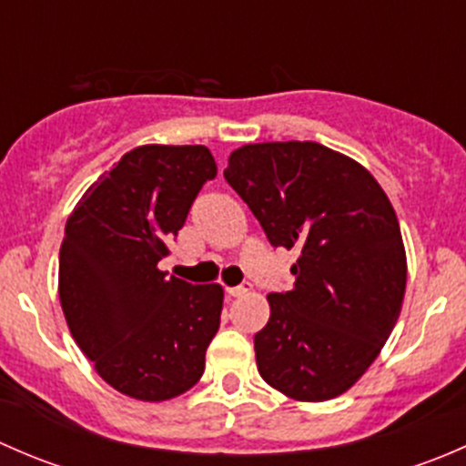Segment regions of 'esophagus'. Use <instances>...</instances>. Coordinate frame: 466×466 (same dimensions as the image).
<instances>
[{
	"instance_id": "1",
	"label": "esophagus",
	"mask_w": 466,
	"mask_h": 466,
	"mask_svg": "<svg viewBox=\"0 0 466 466\" xmlns=\"http://www.w3.org/2000/svg\"><path fill=\"white\" fill-rule=\"evenodd\" d=\"M250 289H252L250 281H243V284H238V286H229V289H225V290H228L229 298H241V295H246L248 290H250Z\"/></svg>"
}]
</instances>
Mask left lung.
I'll list each match as a JSON object with an SVG mask.
<instances>
[{
    "label": "left lung",
    "mask_w": 466,
    "mask_h": 466,
    "mask_svg": "<svg viewBox=\"0 0 466 466\" xmlns=\"http://www.w3.org/2000/svg\"><path fill=\"white\" fill-rule=\"evenodd\" d=\"M223 176L270 246L299 255L293 289L268 295L259 374L298 401L338 397L374 363L401 313L406 250L388 196L359 162L316 142L248 144Z\"/></svg>",
    "instance_id": "1"
}]
</instances>
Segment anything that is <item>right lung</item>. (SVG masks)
I'll return each mask as SVG.
<instances>
[{
  "instance_id": "obj_1",
  "label": "right lung",
  "mask_w": 466,
  "mask_h": 466,
  "mask_svg": "<svg viewBox=\"0 0 466 466\" xmlns=\"http://www.w3.org/2000/svg\"><path fill=\"white\" fill-rule=\"evenodd\" d=\"M214 177L205 146H139L65 225L58 293L69 331L101 379L133 399H173L205 372L223 289L167 277L157 263Z\"/></svg>"
}]
</instances>
